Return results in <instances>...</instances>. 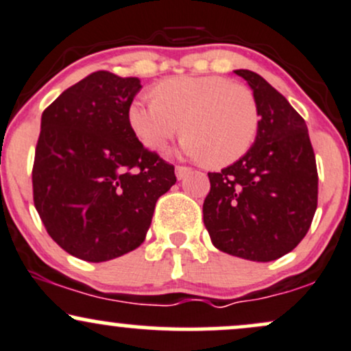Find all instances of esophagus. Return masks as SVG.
<instances>
[{
	"label": "esophagus",
	"instance_id": "1",
	"mask_svg": "<svg viewBox=\"0 0 351 351\" xmlns=\"http://www.w3.org/2000/svg\"><path fill=\"white\" fill-rule=\"evenodd\" d=\"M175 171H176V178L183 180V178H186V175H189V173H191V168H188V167H176Z\"/></svg>",
	"mask_w": 351,
	"mask_h": 351
}]
</instances>
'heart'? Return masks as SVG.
Returning a JSON list of instances; mask_svg holds the SVG:
<instances>
[{
	"label": "heart",
	"mask_w": 351,
	"mask_h": 351,
	"mask_svg": "<svg viewBox=\"0 0 351 351\" xmlns=\"http://www.w3.org/2000/svg\"><path fill=\"white\" fill-rule=\"evenodd\" d=\"M132 130L152 150H163L180 134L181 152L213 167H226L252 148L261 110L251 88L221 75H178L136 97L128 107Z\"/></svg>",
	"instance_id": "heart-1"
}]
</instances>
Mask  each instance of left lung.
<instances>
[{"label": "left lung", "instance_id": "left-lung-1", "mask_svg": "<svg viewBox=\"0 0 351 351\" xmlns=\"http://www.w3.org/2000/svg\"><path fill=\"white\" fill-rule=\"evenodd\" d=\"M241 75L261 110L256 142L241 160L208 173L203 221L219 251L257 263L291 252L307 234L317 209L315 153L305 120L267 80Z\"/></svg>", "mask_w": 351, "mask_h": 351}]
</instances>
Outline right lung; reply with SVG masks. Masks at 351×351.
Instances as JSON below:
<instances>
[{"instance_id":"1","label":"right lung","mask_w":351,"mask_h":351,"mask_svg":"<svg viewBox=\"0 0 351 351\" xmlns=\"http://www.w3.org/2000/svg\"><path fill=\"white\" fill-rule=\"evenodd\" d=\"M140 79L97 71L41 117L33 198L47 234L71 256L106 263L143 243L175 167L147 150L128 122Z\"/></svg>"}]
</instances>
